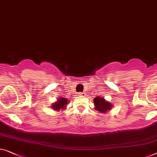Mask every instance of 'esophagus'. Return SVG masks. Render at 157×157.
Masks as SVG:
<instances>
[{"label":"esophagus","mask_w":157,"mask_h":157,"mask_svg":"<svg viewBox=\"0 0 157 157\" xmlns=\"http://www.w3.org/2000/svg\"><path fill=\"white\" fill-rule=\"evenodd\" d=\"M79 95L82 96V97H84V96L86 95V94H85V92H81V93L79 94Z\"/></svg>","instance_id":"esophagus-1"}]
</instances>
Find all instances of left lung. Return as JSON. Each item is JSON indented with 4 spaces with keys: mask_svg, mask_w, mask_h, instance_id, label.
Returning <instances> with one entry per match:
<instances>
[{
    "mask_svg": "<svg viewBox=\"0 0 157 157\" xmlns=\"http://www.w3.org/2000/svg\"><path fill=\"white\" fill-rule=\"evenodd\" d=\"M94 109L102 113H106L113 106V105L111 103L106 101L104 97H101V96L95 97L94 99Z\"/></svg>",
    "mask_w": 157,
    "mask_h": 157,
    "instance_id": "obj_1",
    "label": "left lung"
}]
</instances>
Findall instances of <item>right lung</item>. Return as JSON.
<instances>
[{
    "label": "right lung",
    "mask_w": 157,
    "mask_h": 157,
    "mask_svg": "<svg viewBox=\"0 0 157 157\" xmlns=\"http://www.w3.org/2000/svg\"><path fill=\"white\" fill-rule=\"evenodd\" d=\"M68 104V101L66 98H59L57 99V101L56 102L53 103L51 104V109H53L54 111H63L64 109H66L67 104Z\"/></svg>",
    "instance_id": "1"
}]
</instances>
